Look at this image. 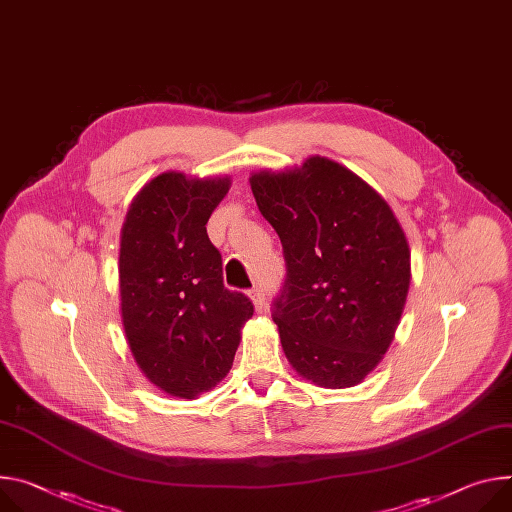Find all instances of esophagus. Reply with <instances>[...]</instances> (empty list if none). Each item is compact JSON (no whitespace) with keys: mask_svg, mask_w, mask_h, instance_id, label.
<instances>
[{"mask_svg":"<svg viewBox=\"0 0 512 512\" xmlns=\"http://www.w3.org/2000/svg\"><path fill=\"white\" fill-rule=\"evenodd\" d=\"M249 298L253 300V306H255V310H263L265 308V294H263V290L261 288H255L251 294H249Z\"/></svg>","mask_w":512,"mask_h":512,"instance_id":"34e87169","label":"esophagus"}]
</instances>
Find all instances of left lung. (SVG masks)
Here are the masks:
<instances>
[{
	"label": "left lung",
	"instance_id": "obj_1",
	"mask_svg": "<svg viewBox=\"0 0 512 512\" xmlns=\"http://www.w3.org/2000/svg\"><path fill=\"white\" fill-rule=\"evenodd\" d=\"M249 183L286 255L273 320L290 365L320 388L361 384L392 345L408 296L410 247L396 214L320 155L255 171Z\"/></svg>",
	"mask_w": 512,
	"mask_h": 512
}]
</instances>
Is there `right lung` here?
Returning <instances> with one entry per match:
<instances>
[{
    "label": "right lung",
    "instance_id": "obj_1",
    "mask_svg": "<svg viewBox=\"0 0 512 512\" xmlns=\"http://www.w3.org/2000/svg\"><path fill=\"white\" fill-rule=\"evenodd\" d=\"M230 175L165 171L143 185L120 232V314L130 353L161 392L194 400L232 367L253 304L222 284L206 224Z\"/></svg>",
    "mask_w": 512,
    "mask_h": 512
}]
</instances>
